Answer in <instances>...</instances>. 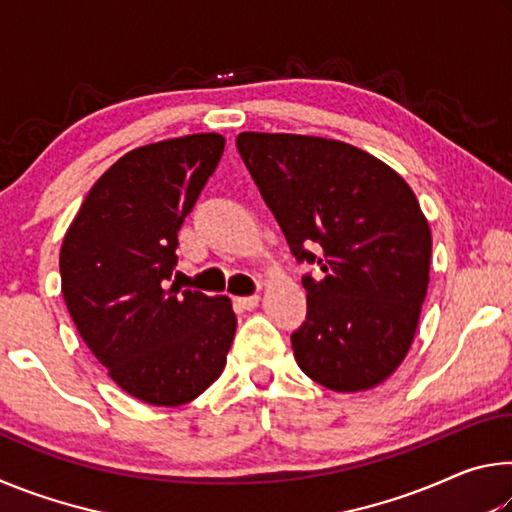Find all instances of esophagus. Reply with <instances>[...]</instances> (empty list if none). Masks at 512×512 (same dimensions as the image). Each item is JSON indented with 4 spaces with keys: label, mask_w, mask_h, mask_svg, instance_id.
I'll use <instances>...</instances> for the list:
<instances>
[{
    "label": "esophagus",
    "mask_w": 512,
    "mask_h": 512,
    "mask_svg": "<svg viewBox=\"0 0 512 512\" xmlns=\"http://www.w3.org/2000/svg\"><path fill=\"white\" fill-rule=\"evenodd\" d=\"M235 302H237V305H239L241 309L250 311V309H255V307L259 305V296H244V298H235Z\"/></svg>",
    "instance_id": "34e87169"
}]
</instances>
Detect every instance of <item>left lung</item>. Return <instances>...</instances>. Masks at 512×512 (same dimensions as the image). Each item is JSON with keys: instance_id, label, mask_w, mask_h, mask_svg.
<instances>
[{"instance_id": "1", "label": "left lung", "mask_w": 512, "mask_h": 512, "mask_svg": "<svg viewBox=\"0 0 512 512\" xmlns=\"http://www.w3.org/2000/svg\"><path fill=\"white\" fill-rule=\"evenodd\" d=\"M237 149L307 275V320L291 334L309 379L336 393L379 386L411 350L429 287L431 230L409 183L339 140L239 133ZM320 243L316 258L306 246Z\"/></svg>"}]
</instances>
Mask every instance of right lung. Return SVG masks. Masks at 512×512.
Wrapping results in <instances>:
<instances>
[{
    "mask_svg": "<svg viewBox=\"0 0 512 512\" xmlns=\"http://www.w3.org/2000/svg\"><path fill=\"white\" fill-rule=\"evenodd\" d=\"M225 149L219 133L140 146L92 185L60 246V291L110 379L183 406L221 377L237 316L228 296L167 287L178 230Z\"/></svg>",
    "mask_w": 512,
    "mask_h": 512,
    "instance_id": "obj_1",
    "label": "right lung"
}]
</instances>
